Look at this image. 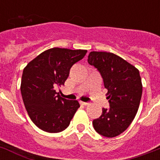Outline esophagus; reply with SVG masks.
Listing matches in <instances>:
<instances>
[{
    "mask_svg": "<svg viewBox=\"0 0 160 160\" xmlns=\"http://www.w3.org/2000/svg\"><path fill=\"white\" fill-rule=\"evenodd\" d=\"M80 105H88V102H84V101H80Z\"/></svg>",
    "mask_w": 160,
    "mask_h": 160,
    "instance_id": "esophagus-1",
    "label": "esophagus"
}]
</instances>
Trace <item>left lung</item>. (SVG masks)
Returning <instances> with one entry per match:
<instances>
[{"label": "left lung", "mask_w": 160, "mask_h": 160, "mask_svg": "<svg viewBox=\"0 0 160 160\" xmlns=\"http://www.w3.org/2000/svg\"><path fill=\"white\" fill-rule=\"evenodd\" d=\"M88 62L101 73L110 106L102 109L101 116L92 125L98 134L113 138L128 128L138 112L142 92L139 71L118 55L105 51H91Z\"/></svg>", "instance_id": "left-lung-1"}]
</instances>
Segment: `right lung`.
Instances as JSON below:
<instances>
[{
  "label": "right lung",
  "instance_id": "add662e5",
  "mask_svg": "<svg viewBox=\"0 0 160 160\" xmlns=\"http://www.w3.org/2000/svg\"><path fill=\"white\" fill-rule=\"evenodd\" d=\"M86 53V50L55 47L38 55L23 70L22 100L32 122L43 131L64 130L80 108L78 101L61 97L55 88L64 85L72 65Z\"/></svg>",
  "mask_w": 160,
  "mask_h": 160
}]
</instances>
